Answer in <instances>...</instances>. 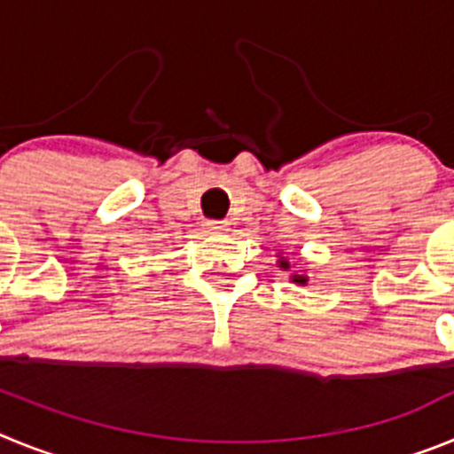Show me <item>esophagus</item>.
I'll list each match as a JSON object with an SVG mask.
<instances>
[{
  "label": "esophagus",
  "mask_w": 454,
  "mask_h": 454,
  "mask_svg": "<svg viewBox=\"0 0 454 454\" xmlns=\"http://www.w3.org/2000/svg\"><path fill=\"white\" fill-rule=\"evenodd\" d=\"M204 227H207L208 234H223V231H227L230 223H227V220H207Z\"/></svg>",
  "instance_id": "esophagus-1"
}]
</instances>
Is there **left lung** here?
I'll use <instances>...</instances> for the list:
<instances>
[{
	"label": "left lung",
	"instance_id": "1",
	"mask_svg": "<svg viewBox=\"0 0 454 454\" xmlns=\"http://www.w3.org/2000/svg\"><path fill=\"white\" fill-rule=\"evenodd\" d=\"M279 266H282V268H288V262H286V259H282V262H279ZM293 282H300V284H304V282H307V277H300V275H295V277H293Z\"/></svg>",
	"mask_w": 454,
	"mask_h": 454
}]
</instances>
